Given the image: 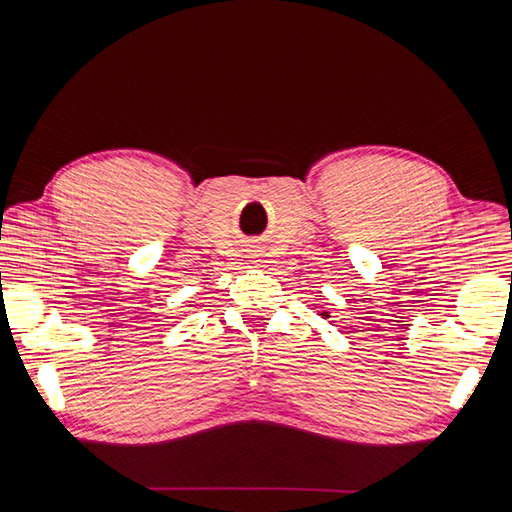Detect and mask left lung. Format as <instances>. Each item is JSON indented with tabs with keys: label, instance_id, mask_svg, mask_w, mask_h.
Wrapping results in <instances>:
<instances>
[{
	"label": "left lung",
	"instance_id": "left-lung-1",
	"mask_svg": "<svg viewBox=\"0 0 512 512\" xmlns=\"http://www.w3.org/2000/svg\"><path fill=\"white\" fill-rule=\"evenodd\" d=\"M321 317H323V319H328V317H330V314H328V312H321Z\"/></svg>",
	"mask_w": 512,
	"mask_h": 512
}]
</instances>
